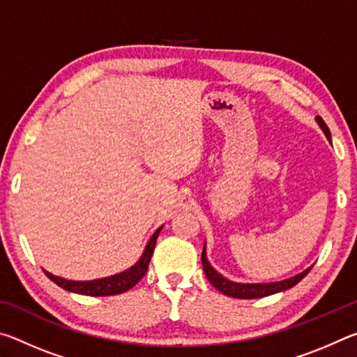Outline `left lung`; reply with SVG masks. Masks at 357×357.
<instances>
[{
    "label": "left lung",
    "instance_id": "1",
    "mask_svg": "<svg viewBox=\"0 0 357 357\" xmlns=\"http://www.w3.org/2000/svg\"><path fill=\"white\" fill-rule=\"evenodd\" d=\"M317 123L319 124V128L323 129L324 135L328 137V140H331V132L329 128L326 126L323 118L317 116ZM202 263H203V271L206 274L208 280L213 283V285L219 289L220 293L231 296V298H238V299H257V298H264V296H271L280 291H285V289L294 287L296 283H299L304 277L310 273V268H307L305 271H302L301 274L289 277L287 280L282 282H274V283H236L225 279V277L220 275L217 271L209 264L208 258H206V244L203 247V253H202Z\"/></svg>",
    "mask_w": 357,
    "mask_h": 357
}]
</instances>
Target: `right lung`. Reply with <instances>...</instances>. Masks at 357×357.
<instances>
[{"mask_svg": "<svg viewBox=\"0 0 357 357\" xmlns=\"http://www.w3.org/2000/svg\"><path fill=\"white\" fill-rule=\"evenodd\" d=\"M160 228L155 229V233L151 236L149 243L144 247V252L142 258L132 266V268L123 271V273L114 274L110 277H105V279H98V280H86V282H75V280H68L63 279V277L53 275L50 273H47L44 269L45 275L50 279L52 282H55L58 287H61L68 291L72 293H78V294H86V296H113V294H121L124 291H128L132 287H135L138 282L143 279V275L146 274L148 266L151 261V257H153L154 247H155V241L159 238Z\"/></svg>", "mask_w": 357, "mask_h": 357, "instance_id": "1", "label": "right lung"}]
</instances>
